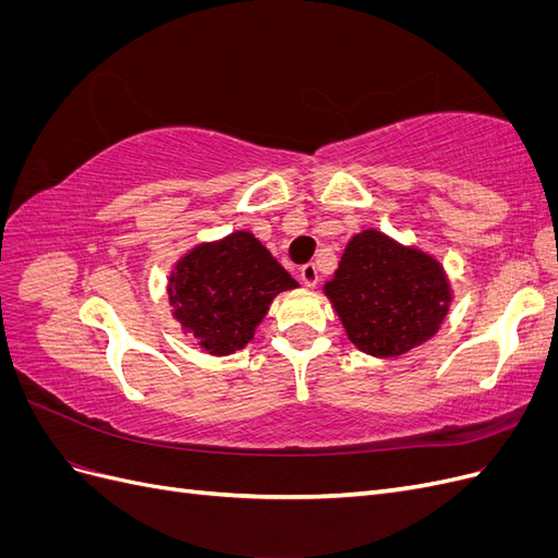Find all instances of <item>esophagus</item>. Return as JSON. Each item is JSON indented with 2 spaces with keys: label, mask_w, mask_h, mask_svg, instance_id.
<instances>
[{
  "label": "esophagus",
  "mask_w": 558,
  "mask_h": 558,
  "mask_svg": "<svg viewBox=\"0 0 558 558\" xmlns=\"http://www.w3.org/2000/svg\"><path fill=\"white\" fill-rule=\"evenodd\" d=\"M300 279H302V283H305V286H316L318 283V269H316V265L314 263L302 265L300 267Z\"/></svg>",
  "instance_id": "esophagus-1"
}]
</instances>
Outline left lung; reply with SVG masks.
Wrapping results in <instances>:
<instances>
[{
    "label": "left lung",
    "mask_w": 558,
    "mask_h": 558,
    "mask_svg": "<svg viewBox=\"0 0 558 558\" xmlns=\"http://www.w3.org/2000/svg\"><path fill=\"white\" fill-rule=\"evenodd\" d=\"M326 293L349 340L373 356H402L440 328L449 283L440 263L377 230L353 238Z\"/></svg>",
    "instance_id": "obj_1"
}]
</instances>
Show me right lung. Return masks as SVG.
I'll use <instances>...</instances> for the list:
<instances>
[{"label": "right lung", "mask_w": 558, "mask_h": 558, "mask_svg": "<svg viewBox=\"0 0 558 558\" xmlns=\"http://www.w3.org/2000/svg\"><path fill=\"white\" fill-rule=\"evenodd\" d=\"M298 281L251 232L202 244L185 256L170 279V305L209 353L242 349L277 293Z\"/></svg>", "instance_id": "add662e5"}]
</instances>
